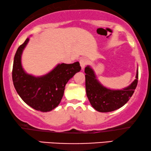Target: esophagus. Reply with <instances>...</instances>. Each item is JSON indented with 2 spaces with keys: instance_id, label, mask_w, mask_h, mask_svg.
I'll use <instances>...</instances> for the list:
<instances>
[{
  "instance_id": "obj_1",
  "label": "esophagus",
  "mask_w": 151,
  "mask_h": 151,
  "mask_svg": "<svg viewBox=\"0 0 151 151\" xmlns=\"http://www.w3.org/2000/svg\"><path fill=\"white\" fill-rule=\"evenodd\" d=\"M80 66H81L82 69H83L84 67H85V66L88 64V60L85 58H82L80 60Z\"/></svg>"
}]
</instances>
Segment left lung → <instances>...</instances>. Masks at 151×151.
<instances>
[{
  "instance_id": "8db88e82",
  "label": "left lung",
  "mask_w": 151,
  "mask_h": 151,
  "mask_svg": "<svg viewBox=\"0 0 151 151\" xmlns=\"http://www.w3.org/2000/svg\"><path fill=\"white\" fill-rule=\"evenodd\" d=\"M84 72L86 96L91 106L99 112H111L121 108L133 96L137 85L138 70L136 79L131 85L121 90L109 89L102 86L89 66L85 68Z\"/></svg>"
}]
</instances>
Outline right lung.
I'll return each mask as SVG.
<instances>
[{
  "instance_id": "right-lung-1",
  "label": "right lung",
  "mask_w": 151,
  "mask_h": 151,
  "mask_svg": "<svg viewBox=\"0 0 151 151\" xmlns=\"http://www.w3.org/2000/svg\"><path fill=\"white\" fill-rule=\"evenodd\" d=\"M29 39L27 38L18 47L14 56L12 80L22 100L37 111L48 112L58 106L68 81L81 70L78 62L62 63L52 71L40 77L26 73L21 65V55Z\"/></svg>"
}]
</instances>
